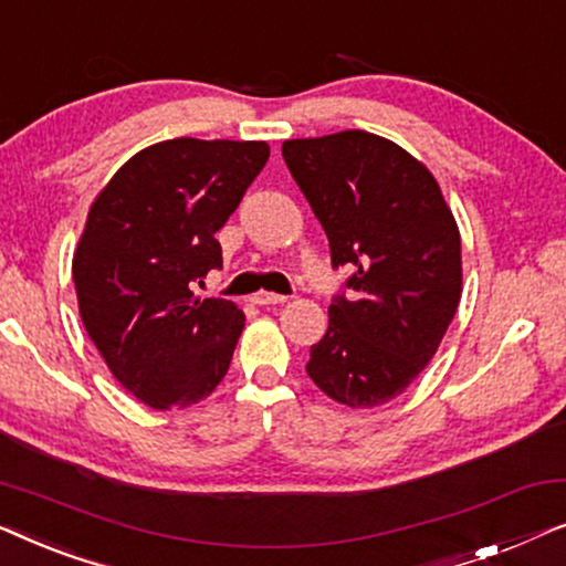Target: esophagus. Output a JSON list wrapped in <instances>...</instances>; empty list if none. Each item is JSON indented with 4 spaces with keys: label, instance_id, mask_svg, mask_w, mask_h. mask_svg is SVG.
<instances>
[{
    "label": "esophagus",
    "instance_id": "34e87169",
    "mask_svg": "<svg viewBox=\"0 0 566 566\" xmlns=\"http://www.w3.org/2000/svg\"><path fill=\"white\" fill-rule=\"evenodd\" d=\"M283 301L285 296H281V293H268V291H260L252 296V304L258 306H275V304H283Z\"/></svg>",
    "mask_w": 566,
    "mask_h": 566
}]
</instances>
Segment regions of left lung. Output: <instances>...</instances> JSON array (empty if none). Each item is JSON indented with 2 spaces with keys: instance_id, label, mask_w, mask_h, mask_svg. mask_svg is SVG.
<instances>
[{
  "instance_id": "1",
  "label": "left lung",
  "mask_w": 566,
  "mask_h": 566,
  "mask_svg": "<svg viewBox=\"0 0 566 566\" xmlns=\"http://www.w3.org/2000/svg\"><path fill=\"white\" fill-rule=\"evenodd\" d=\"M283 159L350 268L306 374L339 405L399 397L436 355L461 298V237L436 177L366 130L293 138Z\"/></svg>"
}]
</instances>
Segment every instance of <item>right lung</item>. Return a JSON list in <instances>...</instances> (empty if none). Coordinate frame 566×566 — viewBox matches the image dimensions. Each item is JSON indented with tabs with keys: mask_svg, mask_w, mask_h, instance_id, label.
<instances>
[{
	"mask_svg": "<svg viewBox=\"0 0 566 566\" xmlns=\"http://www.w3.org/2000/svg\"><path fill=\"white\" fill-rule=\"evenodd\" d=\"M268 157L265 142L172 138L130 157L92 203L72 265L80 314L144 405L190 407L227 376L244 314L192 291L221 268L216 231Z\"/></svg>",
	"mask_w": 566,
	"mask_h": 566,
	"instance_id": "1",
	"label": "right lung"
}]
</instances>
